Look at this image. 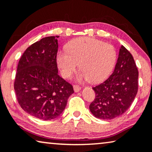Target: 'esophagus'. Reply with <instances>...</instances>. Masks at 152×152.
I'll return each instance as SVG.
<instances>
[{"label": "esophagus", "mask_w": 152, "mask_h": 152, "mask_svg": "<svg viewBox=\"0 0 152 152\" xmlns=\"http://www.w3.org/2000/svg\"><path fill=\"white\" fill-rule=\"evenodd\" d=\"M74 90L75 92H79L81 90V87L78 85H74Z\"/></svg>", "instance_id": "34e87169"}]
</instances>
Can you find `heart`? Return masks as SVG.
Returning a JSON list of instances; mask_svg holds the SVG:
<instances>
[{"label":"heart","instance_id":"heart-1","mask_svg":"<svg viewBox=\"0 0 152 152\" xmlns=\"http://www.w3.org/2000/svg\"><path fill=\"white\" fill-rule=\"evenodd\" d=\"M117 54L112 45L90 37L72 40L66 51L57 54V64L64 78H68L79 67L77 80L99 83L108 78L116 62Z\"/></svg>","mask_w":152,"mask_h":152}]
</instances>
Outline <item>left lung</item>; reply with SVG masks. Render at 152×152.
I'll return each mask as SVG.
<instances>
[{
	"mask_svg": "<svg viewBox=\"0 0 152 152\" xmlns=\"http://www.w3.org/2000/svg\"><path fill=\"white\" fill-rule=\"evenodd\" d=\"M138 72L129 51L121 45L115 69L103 83L93 87L96 93L89 110L96 118L108 120L128 110L138 92Z\"/></svg>",
	"mask_w": 152,
	"mask_h": 152,
	"instance_id": "8db88e82",
	"label": "left lung"
}]
</instances>
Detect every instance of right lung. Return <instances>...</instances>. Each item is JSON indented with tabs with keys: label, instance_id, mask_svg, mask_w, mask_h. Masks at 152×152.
<instances>
[{
	"label": "right lung",
	"instance_id": "obj_1",
	"mask_svg": "<svg viewBox=\"0 0 152 152\" xmlns=\"http://www.w3.org/2000/svg\"><path fill=\"white\" fill-rule=\"evenodd\" d=\"M56 36H48L29 46L18 62L14 90L21 108L31 116L49 121L58 117L74 89L58 75Z\"/></svg>",
	"mask_w": 152,
	"mask_h": 152
}]
</instances>
